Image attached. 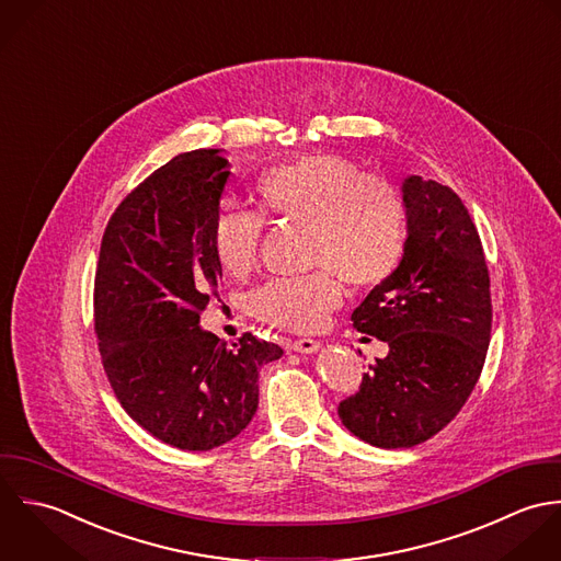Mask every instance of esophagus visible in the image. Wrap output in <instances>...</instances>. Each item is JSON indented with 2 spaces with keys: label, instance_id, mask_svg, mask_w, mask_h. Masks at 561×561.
<instances>
[{
  "label": "esophagus",
  "instance_id": "obj_1",
  "mask_svg": "<svg viewBox=\"0 0 561 561\" xmlns=\"http://www.w3.org/2000/svg\"><path fill=\"white\" fill-rule=\"evenodd\" d=\"M290 348L297 353H314L319 348V342L312 337H299V340L290 342Z\"/></svg>",
  "mask_w": 561,
  "mask_h": 561
}]
</instances>
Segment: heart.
<instances>
[{"instance_id": "b5f03b06", "label": "heart", "mask_w": 561, "mask_h": 561, "mask_svg": "<svg viewBox=\"0 0 561 561\" xmlns=\"http://www.w3.org/2000/svg\"><path fill=\"white\" fill-rule=\"evenodd\" d=\"M260 210L310 225L308 247L314 273L275 277L251 295L262 321L314 332L340 304V277L353 286L386 282L401 266L410 224L399 191L337 153L304 156L264 171L255 182ZM262 217L225 204L213 221V251L227 275L244 277L257 264Z\"/></svg>"}]
</instances>
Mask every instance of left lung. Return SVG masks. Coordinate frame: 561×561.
<instances>
[{
  "mask_svg": "<svg viewBox=\"0 0 561 561\" xmlns=\"http://www.w3.org/2000/svg\"><path fill=\"white\" fill-rule=\"evenodd\" d=\"M408 251L392 277L353 310V328L388 344L359 390L337 405L342 425L381 448H410L445 430L470 397L490 344L483 247L461 199L434 180L405 178Z\"/></svg>",
  "mask_w": 561,
  "mask_h": 561,
  "instance_id": "left-lung-1",
  "label": "left lung"
}]
</instances>
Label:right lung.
<instances>
[{
    "mask_svg": "<svg viewBox=\"0 0 561 561\" xmlns=\"http://www.w3.org/2000/svg\"><path fill=\"white\" fill-rule=\"evenodd\" d=\"M229 162L219 149L175 156L106 225L95 273V334L123 410L153 438L210 450L257 410V373L282 346L199 328L224 268L213 251Z\"/></svg>",
    "mask_w": 561,
    "mask_h": 561,
    "instance_id": "add662e5",
    "label": "right lung"
}]
</instances>
